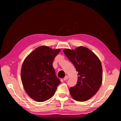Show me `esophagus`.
Returning a JSON list of instances; mask_svg holds the SVG:
<instances>
[{
	"label": "esophagus",
	"mask_w": 121,
	"mask_h": 121,
	"mask_svg": "<svg viewBox=\"0 0 121 121\" xmlns=\"http://www.w3.org/2000/svg\"><path fill=\"white\" fill-rule=\"evenodd\" d=\"M68 78H69L68 76H65V78H63V80L65 81L67 80V79H68Z\"/></svg>",
	"instance_id": "1"
}]
</instances>
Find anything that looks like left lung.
I'll use <instances>...</instances> for the list:
<instances>
[{"label":"left lung","mask_w":121,"mask_h":121,"mask_svg":"<svg viewBox=\"0 0 121 121\" xmlns=\"http://www.w3.org/2000/svg\"><path fill=\"white\" fill-rule=\"evenodd\" d=\"M63 52L78 72L76 85L69 89L71 96L78 101H87L97 93L101 86V63L91 50L84 46L74 50L65 49Z\"/></svg>","instance_id":"obj_1"}]
</instances>
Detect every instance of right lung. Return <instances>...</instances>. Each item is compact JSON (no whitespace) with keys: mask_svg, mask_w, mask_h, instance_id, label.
<instances>
[{"mask_svg":"<svg viewBox=\"0 0 121 121\" xmlns=\"http://www.w3.org/2000/svg\"><path fill=\"white\" fill-rule=\"evenodd\" d=\"M60 49L42 46L30 53L22 64L21 78L27 94L33 100L43 102L55 94L61 82L52 66Z\"/></svg>","mask_w":121,"mask_h":121,"instance_id":"right-lung-1","label":"right lung"}]
</instances>
